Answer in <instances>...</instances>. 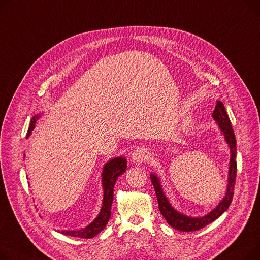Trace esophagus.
I'll return each mask as SVG.
<instances>
[{
    "instance_id": "1",
    "label": "esophagus",
    "mask_w": 260,
    "mask_h": 260,
    "mask_svg": "<svg viewBox=\"0 0 260 260\" xmlns=\"http://www.w3.org/2000/svg\"><path fill=\"white\" fill-rule=\"evenodd\" d=\"M146 150L145 148H137L133 153H132V161L136 164H139L142 163L145 159H146Z\"/></svg>"
}]
</instances>
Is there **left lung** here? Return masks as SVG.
Here are the masks:
<instances>
[{
  "mask_svg": "<svg viewBox=\"0 0 260 260\" xmlns=\"http://www.w3.org/2000/svg\"><path fill=\"white\" fill-rule=\"evenodd\" d=\"M212 117L217 122L224 137V140H226V142L230 147V152H231L227 192H226V196H224L223 199L221 200V202L216 206V208H214L210 213L206 214L202 217H191V216H187L183 213H180L170 205L169 201L164 194L163 189L161 187L160 179L153 174L150 175V180L153 185L155 194H157L159 209L161 214L164 216V218L171 227H174L175 229H178L183 232H191V231L200 230L205 226H207L208 223L215 220L216 218H218L229 208V206L232 202L233 194H234L236 167H237L236 166V140H235V135L230 122L229 116L221 101H216V106L213 111Z\"/></svg>",
  "mask_w": 260,
  "mask_h": 260,
  "instance_id": "left-lung-1",
  "label": "left lung"
}]
</instances>
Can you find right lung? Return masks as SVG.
<instances>
[{
	"instance_id": "right-lung-1",
	"label": "right lung",
	"mask_w": 260,
	"mask_h": 260,
	"mask_svg": "<svg viewBox=\"0 0 260 260\" xmlns=\"http://www.w3.org/2000/svg\"><path fill=\"white\" fill-rule=\"evenodd\" d=\"M40 118L39 115L34 116L31 120L28 133H27V139L31 135L32 131L36 127L37 120ZM127 167L126 159L123 157H117L110 160L102 171V187H103V202L101 210L98 216L85 228L78 230V231H61L62 234L73 236V237H80V238H92L96 236L99 232H101L106 228L107 223L111 217V207L114 200V186L119 176H121L125 172Z\"/></svg>"
}]
</instances>
